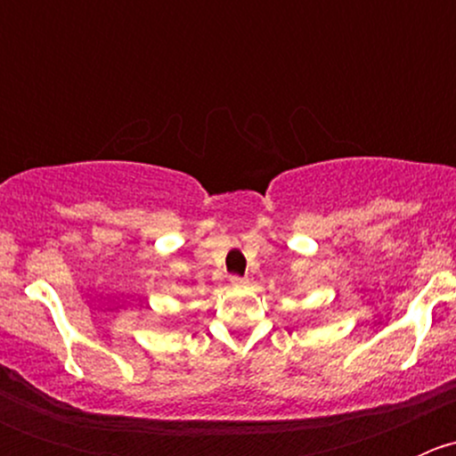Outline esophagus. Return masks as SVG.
<instances>
[{"instance_id": "34e87169", "label": "esophagus", "mask_w": 456, "mask_h": 456, "mask_svg": "<svg viewBox=\"0 0 456 456\" xmlns=\"http://www.w3.org/2000/svg\"><path fill=\"white\" fill-rule=\"evenodd\" d=\"M229 282H232V287H242V284H245L247 280L240 278V275H232V280H229Z\"/></svg>"}]
</instances>
